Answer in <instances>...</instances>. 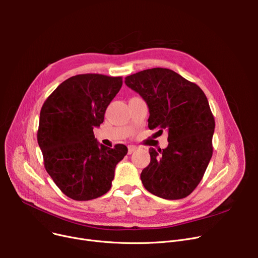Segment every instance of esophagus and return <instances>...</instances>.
Instances as JSON below:
<instances>
[{"instance_id": "34e87169", "label": "esophagus", "mask_w": 258, "mask_h": 258, "mask_svg": "<svg viewBox=\"0 0 258 258\" xmlns=\"http://www.w3.org/2000/svg\"><path fill=\"white\" fill-rule=\"evenodd\" d=\"M128 154L131 155V154H133L135 151L137 150V146H135V145H128Z\"/></svg>"}]
</instances>
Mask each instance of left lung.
Returning <instances> with one entry per match:
<instances>
[{
  "label": "left lung",
  "mask_w": 258,
  "mask_h": 258,
  "mask_svg": "<svg viewBox=\"0 0 258 258\" xmlns=\"http://www.w3.org/2000/svg\"><path fill=\"white\" fill-rule=\"evenodd\" d=\"M124 83L145 100L150 130L168 132L166 148H150L151 162L140 175L143 186L162 199L186 198L201 182L213 152L215 122L206 95L164 68L126 76Z\"/></svg>",
  "instance_id": "8db88e82"
}]
</instances>
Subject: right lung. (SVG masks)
Listing matches in <instances>:
<instances>
[{
    "mask_svg": "<svg viewBox=\"0 0 258 258\" xmlns=\"http://www.w3.org/2000/svg\"><path fill=\"white\" fill-rule=\"evenodd\" d=\"M122 86V77L79 74L61 83L44 102L37 142L44 164L67 197L89 201L106 194L115 167L127 147L99 144L93 128L100 126L108 104Z\"/></svg>",
    "mask_w": 258,
    "mask_h": 258,
    "instance_id": "1",
    "label": "right lung"
}]
</instances>
